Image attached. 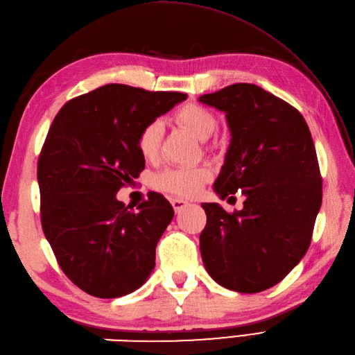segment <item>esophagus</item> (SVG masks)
Listing matches in <instances>:
<instances>
[{"label":"esophagus","instance_id":"1","mask_svg":"<svg viewBox=\"0 0 355 355\" xmlns=\"http://www.w3.org/2000/svg\"><path fill=\"white\" fill-rule=\"evenodd\" d=\"M171 205H172L173 210H175V214H180L187 206V201L180 200V198H173V200H171Z\"/></svg>","mask_w":355,"mask_h":355}]
</instances>
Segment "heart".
<instances>
[{
  "mask_svg": "<svg viewBox=\"0 0 355 355\" xmlns=\"http://www.w3.org/2000/svg\"><path fill=\"white\" fill-rule=\"evenodd\" d=\"M175 120L178 125L186 128L187 131H191L200 140H207L218 128L216 117L209 110L197 103H189L180 108L175 112ZM162 135L163 125L158 120H154V122L143 128L137 137V148L143 158L153 160L157 157L158 149H160ZM207 178L209 171L202 168H173L162 172L155 178V184L169 193L191 197V195H195L201 189V186L205 184Z\"/></svg>",
  "mask_w": 355,
  "mask_h": 355,
  "instance_id": "b5f03b06",
  "label": "heart"
}]
</instances>
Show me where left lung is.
I'll list each match as a JSON object with an SVG mask.
<instances>
[{
    "instance_id": "8db88e82",
    "label": "left lung",
    "mask_w": 355,
    "mask_h": 355,
    "mask_svg": "<svg viewBox=\"0 0 355 355\" xmlns=\"http://www.w3.org/2000/svg\"><path fill=\"white\" fill-rule=\"evenodd\" d=\"M198 101L223 111L230 131L214 191L221 200L238 191L245 197L233 214L218 202L201 205L202 263L224 288L259 293L281 282L311 243L322 177L310 128L290 103L253 84Z\"/></svg>"
}]
</instances>
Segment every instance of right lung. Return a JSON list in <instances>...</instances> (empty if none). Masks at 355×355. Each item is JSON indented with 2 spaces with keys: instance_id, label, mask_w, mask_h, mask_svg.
<instances>
[{
  "instance_id": "obj_1",
  "label": "right lung",
  "mask_w": 355,
  "mask_h": 355,
  "mask_svg": "<svg viewBox=\"0 0 355 355\" xmlns=\"http://www.w3.org/2000/svg\"><path fill=\"white\" fill-rule=\"evenodd\" d=\"M186 99L110 84L74 97L53 120L37 160L42 230L67 277L94 297L126 296L153 273L171 202L150 192L132 212L116 193L145 169L140 131Z\"/></svg>"
}]
</instances>
